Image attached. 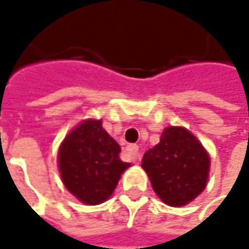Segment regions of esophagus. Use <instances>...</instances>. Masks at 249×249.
Wrapping results in <instances>:
<instances>
[{
  "label": "esophagus",
  "instance_id": "34e87169",
  "mask_svg": "<svg viewBox=\"0 0 249 249\" xmlns=\"http://www.w3.org/2000/svg\"><path fill=\"white\" fill-rule=\"evenodd\" d=\"M126 155L129 156V159L132 160V161H136L138 159H139V147L136 145H129L126 146Z\"/></svg>",
  "mask_w": 249,
  "mask_h": 249
}]
</instances>
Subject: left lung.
Returning a JSON list of instances; mask_svg holds the SVG:
<instances>
[{
  "instance_id": "8db88e82",
  "label": "left lung",
  "mask_w": 249,
  "mask_h": 249,
  "mask_svg": "<svg viewBox=\"0 0 249 249\" xmlns=\"http://www.w3.org/2000/svg\"><path fill=\"white\" fill-rule=\"evenodd\" d=\"M157 196L168 206H184L206 187L211 159L199 141L182 126H168L142 159Z\"/></svg>"
}]
</instances>
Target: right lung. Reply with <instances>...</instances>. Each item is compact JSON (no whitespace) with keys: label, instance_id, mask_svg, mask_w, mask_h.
Masks as SVG:
<instances>
[{"label":"right lung","instance_id":"obj_1","mask_svg":"<svg viewBox=\"0 0 249 249\" xmlns=\"http://www.w3.org/2000/svg\"><path fill=\"white\" fill-rule=\"evenodd\" d=\"M121 147L102 126L100 120H86L72 129L58 150L64 185L86 205L110 198L129 163L120 159Z\"/></svg>","mask_w":249,"mask_h":249}]
</instances>
